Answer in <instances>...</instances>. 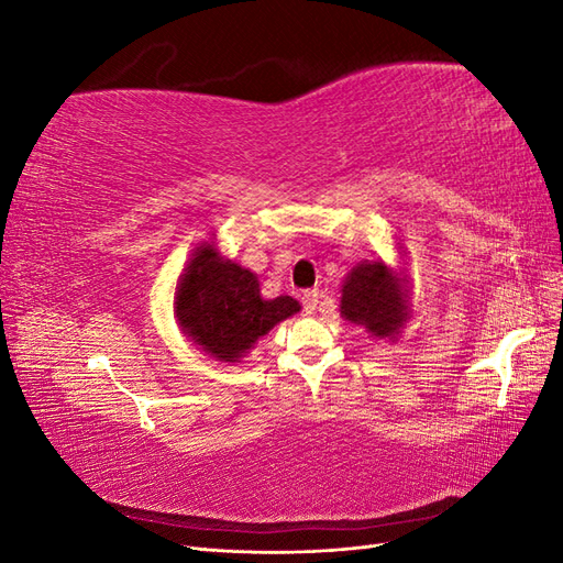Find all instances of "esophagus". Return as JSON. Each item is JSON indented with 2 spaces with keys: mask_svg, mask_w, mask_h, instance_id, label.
Segmentation results:
<instances>
[{
  "mask_svg": "<svg viewBox=\"0 0 563 563\" xmlns=\"http://www.w3.org/2000/svg\"><path fill=\"white\" fill-rule=\"evenodd\" d=\"M300 300H302V308H305V312L312 314V312L317 310V305H319V294H317V291H302Z\"/></svg>",
  "mask_w": 563,
  "mask_h": 563,
  "instance_id": "obj_1",
  "label": "esophagus"
}]
</instances>
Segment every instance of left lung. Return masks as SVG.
Returning a JSON list of instances; mask_svg holds the SVG:
<instances>
[{
    "label": "left lung",
    "instance_id": "8db88e82",
    "mask_svg": "<svg viewBox=\"0 0 563 563\" xmlns=\"http://www.w3.org/2000/svg\"><path fill=\"white\" fill-rule=\"evenodd\" d=\"M408 277L383 261L354 265L343 282L340 314L376 338H397L411 319Z\"/></svg>",
    "mask_w": 563,
    "mask_h": 563
}]
</instances>
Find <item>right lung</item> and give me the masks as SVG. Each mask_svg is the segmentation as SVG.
Segmentation results:
<instances>
[{
    "label": "right lung",
    "mask_w": 563,
    "mask_h": 563,
    "mask_svg": "<svg viewBox=\"0 0 563 563\" xmlns=\"http://www.w3.org/2000/svg\"><path fill=\"white\" fill-rule=\"evenodd\" d=\"M174 312L195 345L220 362H240L255 340L300 312V305L291 296L265 300L251 269L225 261L213 242H203L178 279Z\"/></svg>",
    "instance_id": "right-lung-1"
}]
</instances>
